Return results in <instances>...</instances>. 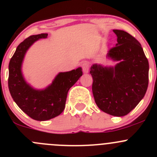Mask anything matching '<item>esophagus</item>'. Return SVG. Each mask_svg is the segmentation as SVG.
<instances>
[{
  "instance_id": "34e87169",
  "label": "esophagus",
  "mask_w": 157,
  "mask_h": 157,
  "mask_svg": "<svg viewBox=\"0 0 157 157\" xmlns=\"http://www.w3.org/2000/svg\"><path fill=\"white\" fill-rule=\"evenodd\" d=\"M82 68H83V73L85 74H87L89 72V70H90V66L86 62H84L83 64H82Z\"/></svg>"
}]
</instances>
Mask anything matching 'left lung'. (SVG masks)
Segmentation results:
<instances>
[{"mask_svg": "<svg viewBox=\"0 0 157 157\" xmlns=\"http://www.w3.org/2000/svg\"><path fill=\"white\" fill-rule=\"evenodd\" d=\"M117 43L106 57L117 61L114 67L94 64L90 67L93 94L97 106L105 113L124 116L146 93L149 63L140 42L123 30L114 29Z\"/></svg>", "mask_w": 157, "mask_h": 157, "instance_id": "left-lung-1", "label": "left lung"}]
</instances>
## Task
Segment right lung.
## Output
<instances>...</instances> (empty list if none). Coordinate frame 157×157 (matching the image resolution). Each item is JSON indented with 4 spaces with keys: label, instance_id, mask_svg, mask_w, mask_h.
<instances>
[{
    "label": "right lung",
    "instance_id": "right-lung-1",
    "mask_svg": "<svg viewBox=\"0 0 157 157\" xmlns=\"http://www.w3.org/2000/svg\"><path fill=\"white\" fill-rule=\"evenodd\" d=\"M47 33L33 35L25 39L16 49L9 63L8 87L17 105L30 118L36 121H47L59 115L65 107L70 88L83 75L81 67L67 72H60L46 88L36 90L25 80L22 64L25 55L32 45Z\"/></svg>",
    "mask_w": 157,
    "mask_h": 157
}]
</instances>
